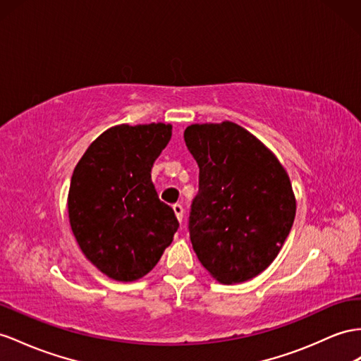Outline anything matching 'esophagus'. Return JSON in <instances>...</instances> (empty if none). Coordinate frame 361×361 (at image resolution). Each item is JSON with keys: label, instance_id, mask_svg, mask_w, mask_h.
Masks as SVG:
<instances>
[{"label": "esophagus", "instance_id": "esophagus-1", "mask_svg": "<svg viewBox=\"0 0 361 361\" xmlns=\"http://www.w3.org/2000/svg\"><path fill=\"white\" fill-rule=\"evenodd\" d=\"M173 214H175V216H177V219L180 221H183V215H184V209H183V206L181 204H173Z\"/></svg>", "mask_w": 361, "mask_h": 361}]
</instances>
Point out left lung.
I'll list each match as a JSON object with an SVG mask.
<instances>
[{"mask_svg": "<svg viewBox=\"0 0 361 361\" xmlns=\"http://www.w3.org/2000/svg\"><path fill=\"white\" fill-rule=\"evenodd\" d=\"M184 142L200 168L189 233L221 283L250 281L279 255L295 216L291 181L259 138L233 122L195 123Z\"/></svg>", "mask_w": 361, "mask_h": 361, "instance_id": "left-lung-1", "label": "left lung"}]
</instances>
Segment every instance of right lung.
<instances>
[{
  "mask_svg": "<svg viewBox=\"0 0 361 361\" xmlns=\"http://www.w3.org/2000/svg\"><path fill=\"white\" fill-rule=\"evenodd\" d=\"M171 135L172 125L164 123L113 126L73 171L67 201L73 235L111 279L133 282L149 273L177 232V216L151 180Z\"/></svg>",
  "mask_w": 361,
  "mask_h": 361,
  "instance_id": "right-lung-1",
  "label": "right lung"
}]
</instances>
